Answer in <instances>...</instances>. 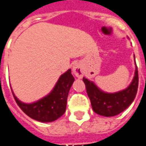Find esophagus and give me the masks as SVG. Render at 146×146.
<instances>
[{
	"instance_id": "1",
	"label": "esophagus",
	"mask_w": 146,
	"mask_h": 146,
	"mask_svg": "<svg viewBox=\"0 0 146 146\" xmlns=\"http://www.w3.org/2000/svg\"><path fill=\"white\" fill-rule=\"evenodd\" d=\"M73 73L78 78H81L82 77L83 75H84V71H83V68L80 66V64L76 63L73 65Z\"/></svg>"
}]
</instances>
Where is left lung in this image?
<instances>
[{"mask_svg":"<svg viewBox=\"0 0 146 146\" xmlns=\"http://www.w3.org/2000/svg\"><path fill=\"white\" fill-rule=\"evenodd\" d=\"M86 90L91 100L92 109L97 114L104 116H113L122 113L134 101L138 87V73L136 66L135 76L131 84L124 90L116 93L102 92L92 81L83 78Z\"/></svg>","mask_w":146,"mask_h":146,"instance_id":"8db88e82","label":"left lung"}]
</instances>
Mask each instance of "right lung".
I'll list each match as a JSON object with an SVG mask.
<instances>
[{
	"instance_id": "right-lung-1",
	"label": "right lung",
	"mask_w": 146,
	"mask_h": 146,
	"mask_svg": "<svg viewBox=\"0 0 146 146\" xmlns=\"http://www.w3.org/2000/svg\"><path fill=\"white\" fill-rule=\"evenodd\" d=\"M74 81V77L69 70L59 77L51 92L44 98L31 104L23 103L13 94L18 106L30 118L40 122L54 121L66 112L67 97Z\"/></svg>"
}]
</instances>
